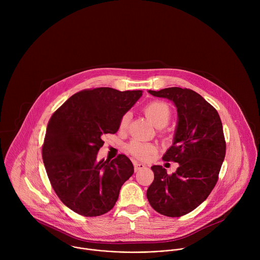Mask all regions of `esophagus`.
I'll return each mask as SVG.
<instances>
[{"label":"esophagus","instance_id":"1","mask_svg":"<svg viewBox=\"0 0 260 260\" xmlns=\"http://www.w3.org/2000/svg\"><path fill=\"white\" fill-rule=\"evenodd\" d=\"M134 167H135V172H138V171H140V170H142V169H145L146 168V165H144V164H142V162H134Z\"/></svg>","mask_w":260,"mask_h":260}]
</instances>
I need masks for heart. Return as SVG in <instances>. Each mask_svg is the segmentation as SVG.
Listing matches in <instances>:
<instances>
[{
    "label": "heart",
    "instance_id": "obj_1",
    "mask_svg": "<svg viewBox=\"0 0 260 260\" xmlns=\"http://www.w3.org/2000/svg\"><path fill=\"white\" fill-rule=\"evenodd\" d=\"M144 113L147 116V118L149 119L152 124L158 128L165 127L171 119V108L170 106L161 101H153L148 103L144 107ZM128 118L129 115L126 113L124 114L119 122V128L121 131H124L127 126L128 123ZM128 152L140 159H145L148 158L150 155L154 154L157 151V147L154 144L150 143H143L139 141H134L128 145Z\"/></svg>",
    "mask_w": 260,
    "mask_h": 260
}]
</instances>
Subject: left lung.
<instances>
[{
  "label": "left lung",
  "instance_id": "8db88e82",
  "mask_svg": "<svg viewBox=\"0 0 260 260\" xmlns=\"http://www.w3.org/2000/svg\"><path fill=\"white\" fill-rule=\"evenodd\" d=\"M149 93L177 108L174 142L162 159L179 167L172 175L161 166L151 167L154 180L147 199L159 214L180 217L198 208L215 187L225 157L223 127L216 109L191 89L169 87Z\"/></svg>",
  "mask_w": 260,
  "mask_h": 260
}]
</instances>
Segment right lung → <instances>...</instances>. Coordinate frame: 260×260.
I'll use <instances>...</instances> for the list:
<instances>
[{"label": "right lung", "mask_w": 260, "mask_h": 260, "mask_svg": "<svg viewBox=\"0 0 260 260\" xmlns=\"http://www.w3.org/2000/svg\"><path fill=\"white\" fill-rule=\"evenodd\" d=\"M142 90L111 87L84 89L68 99L52 114L42 157L51 186L72 211L95 217L109 212L123 183L134 174L124 154L98 160L102 136L115 134L121 117L141 98Z\"/></svg>", "instance_id": "add662e5"}]
</instances>
